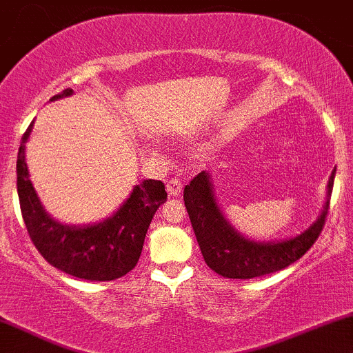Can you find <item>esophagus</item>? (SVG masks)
Masks as SVG:
<instances>
[{
    "mask_svg": "<svg viewBox=\"0 0 353 353\" xmlns=\"http://www.w3.org/2000/svg\"><path fill=\"white\" fill-rule=\"evenodd\" d=\"M182 190V181L179 177H172V179L168 181V192L171 196H179Z\"/></svg>",
    "mask_w": 353,
    "mask_h": 353,
    "instance_id": "1",
    "label": "esophagus"
}]
</instances>
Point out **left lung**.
<instances>
[{
	"instance_id": "8db88e82",
	"label": "left lung",
	"mask_w": 353,
	"mask_h": 353,
	"mask_svg": "<svg viewBox=\"0 0 353 353\" xmlns=\"http://www.w3.org/2000/svg\"><path fill=\"white\" fill-rule=\"evenodd\" d=\"M334 177L335 169L327 185L329 190L322 214L301 236L282 242H254L242 237L222 216L209 172L197 174L184 188V204L205 264L228 279L261 277L294 264L315 244L325 225Z\"/></svg>"
}]
</instances>
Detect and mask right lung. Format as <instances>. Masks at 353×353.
Listing matches in <instances>:
<instances>
[{"label":"right lung","instance_id":"add662e5","mask_svg":"<svg viewBox=\"0 0 353 353\" xmlns=\"http://www.w3.org/2000/svg\"><path fill=\"white\" fill-rule=\"evenodd\" d=\"M64 89L50 101L71 96ZM33 123L19 145L16 174L21 216L28 234L38 252L61 272L91 282L114 281L131 272L143 252L144 237L159 205L168 199L164 182L148 179L132 189L131 196L119 210L94 225H64L46 214L30 181L24 143L30 137Z\"/></svg>","mask_w":353,"mask_h":353}]
</instances>
